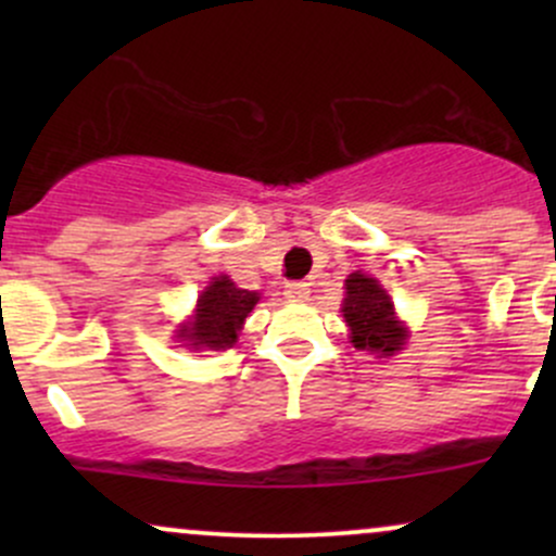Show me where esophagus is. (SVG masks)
Segmentation results:
<instances>
[{"label":"esophagus","mask_w":556,"mask_h":556,"mask_svg":"<svg viewBox=\"0 0 556 556\" xmlns=\"http://www.w3.org/2000/svg\"><path fill=\"white\" fill-rule=\"evenodd\" d=\"M308 285L305 282H287L285 285V298L290 300V303H303V300H308Z\"/></svg>","instance_id":"esophagus-1"}]
</instances>
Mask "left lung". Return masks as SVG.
<instances>
[{
  "instance_id": "1",
  "label": "left lung",
  "mask_w": 556,
  "mask_h": 556,
  "mask_svg": "<svg viewBox=\"0 0 556 556\" xmlns=\"http://www.w3.org/2000/svg\"><path fill=\"white\" fill-rule=\"evenodd\" d=\"M342 316L350 327V342L368 353L394 355L407 340V329L394 316V303L379 279L353 271L344 279Z\"/></svg>"
}]
</instances>
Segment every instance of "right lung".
<instances>
[{"label":"right lung","mask_w":556,"mask_h":556,"mask_svg":"<svg viewBox=\"0 0 556 556\" xmlns=\"http://www.w3.org/2000/svg\"><path fill=\"white\" fill-rule=\"evenodd\" d=\"M258 292L242 290L232 279L214 277L198 295L190 321L180 324L177 340L190 350H227L238 342V334L248 314L256 308Z\"/></svg>","instance_id":"add662e5"}]
</instances>
